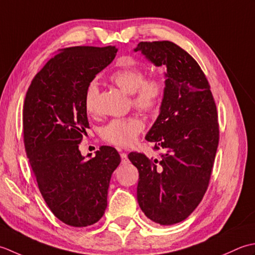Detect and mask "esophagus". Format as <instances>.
<instances>
[{
    "label": "esophagus",
    "instance_id": "1",
    "mask_svg": "<svg viewBox=\"0 0 255 255\" xmlns=\"http://www.w3.org/2000/svg\"><path fill=\"white\" fill-rule=\"evenodd\" d=\"M121 159H122V163L123 164H127L128 162V158L127 153H121Z\"/></svg>",
    "mask_w": 255,
    "mask_h": 255
}]
</instances>
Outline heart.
Wrapping results in <instances>:
<instances>
[{"label":"heart","instance_id":"b5f03b06","mask_svg":"<svg viewBox=\"0 0 255 255\" xmlns=\"http://www.w3.org/2000/svg\"><path fill=\"white\" fill-rule=\"evenodd\" d=\"M109 79L119 89L131 96L134 108L143 112H155L162 106L166 93V81L160 76L145 78V71L139 66L127 65L114 70ZM99 88L96 81L88 85L85 92V108L88 113L96 111ZM144 128V123L137 117L116 119L101 129V137L119 147L132 145Z\"/></svg>","mask_w":255,"mask_h":255}]
</instances>
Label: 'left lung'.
<instances>
[{"label":"left lung","mask_w":255,"mask_h":255,"mask_svg":"<svg viewBox=\"0 0 255 255\" xmlns=\"http://www.w3.org/2000/svg\"><path fill=\"white\" fill-rule=\"evenodd\" d=\"M155 66L166 67V93L157 120L146 134L159 158L128 156L138 170L137 201L148 219L162 226L184 221L209 185L219 143L217 107L207 78L193 57L173 41H141Z\"/></svg>","instance_id":"1"}]
</instances>
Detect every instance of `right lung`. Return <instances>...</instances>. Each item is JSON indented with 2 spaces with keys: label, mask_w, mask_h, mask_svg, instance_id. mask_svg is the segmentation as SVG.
<instances>
[{
  "label": "right lung",
  "mask_w": 255,
  "mask_h": 255,
  "mask_svg": "<svg viewBox=\"0 0 255 255\" xmlns=\"http://www.w3.org/2000/svg\"><path fill=\"white\" fill-rule=\"evenodd\" d=\"M116 46H76L59 50L36 74L23 106L25 152L46 204L71 227H87L107 209L111 175L121 162L118 150L101 146L87 160L79 145L89 128L85 92L110 65Z\"/></svg>",
  "instance_id": "add662e5"
}]
</instances>
